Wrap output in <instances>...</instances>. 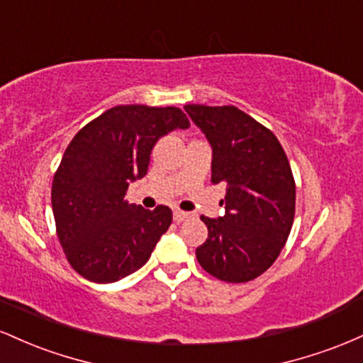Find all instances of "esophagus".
Listing matches in <instances>:
<instances>
[{
  "mask_svg": "<svg viewBox=\"0 0 363 363\" xmlns=\"http://www.w3.org/2000/svg\"><path fill=\"white\" fill-rule=\"evenodd\" d=\"M191 213H187V211H182V210H174V220L176 222H184L186 218H189Z\"/></svg>",
  "mask_w": 363,
  "mask_h": 363,
  "instance_id": "1",
  "label": "esophagus"
}]
</instances>
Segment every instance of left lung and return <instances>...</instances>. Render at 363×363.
<instances>
[{"instance_id": "1", "label": "left lung", "mask_w": 363, "mask_h": 363, "mask_svg": "<svg viewBox=\"0 0 363 363\" xmlns=\"http://www.w3.org/2000/svg\"><path fill=\"white\" fill-rule=\"evenodd\" d=\"M210 141L211 182L227 186L225 215L201 220V268L228 283L251 281L277 261L291 230L295 181L277 136L234 106H184Z\"/></svg>"}]
</instances>
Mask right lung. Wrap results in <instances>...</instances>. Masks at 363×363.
Masks as SVG:
<instances>
[{
  "instance_id": "right-lung-1",
  "label": "right lung",
  "mask_w": 363,
  "mask_h": 363,
  "mask_svg": "<svg viewBox=\"0 0 363 363\" xmlns=\"http://www.w3.org/2000/svg\"><path fill=\"white\" fill-rule=\"evenodd\" d=\"M189 128L177 107L116 106L74 135L54 174L51 201L66 259L94 283H114L140 269L172 223V210H145L124 199L147 176L162 136Z\"/></svg>"
}]
</instances>
